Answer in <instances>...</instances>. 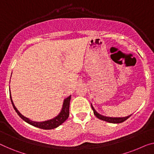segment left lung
I'll return each mask as SVG.
<instances>
[{
    "label": "left lung",
    "mask_w": 154,
    "mask_h": 154,
    "mask_svg": "<svg viewBox=\"0 0 154 154\" xmlns=\"http://www.w3.org/2000/svg\"><path fill=\"white\" fill-rule=\"evenodd\" d=\"M91 107H92V109H93V113L94 115L97 117V118H99L100 120H102L103 121H105V122H110V123H116V124H118V123H122L123 122H125L126 120H127V119L131 117V115H130V116H128L127 117H125V118H109V117H105V116H101L100 114L97 113V112L95 109H94V108L93 107V106L91 105Z\"/></svg>",
    "instance_id": "1"
}]
</instances>
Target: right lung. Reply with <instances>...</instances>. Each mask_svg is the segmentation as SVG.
Returning a JSON list of instances; mask_svg holds the SVG:
<instances>
[{
	"instance_id": "right-lung-1",
	"label": "right lung",
	"mask_w": 154,
	"mask_h": 154,
	"mask_svg": "<svg viewBox=\"0 0 154 154\" xmlns=\"http://www.w3.org/2000/svg\"><path fill=\"white\" fill-rule=\"evenodd\" d=\"M70 99H71L70 95L68 97L66 98V99H65V100H64L63 102L62 110H61V113H59L58 115V116H57L56 118L48 121L42 122H33V121L29 120L28 118H26V117L22 116V115L19 113V111H18L17 108L15 107L14 104L12 100H11V95H10V100H11V104H12V106L16 111V112H17V114L20 116V118H21L22 120H23L25 122H26L29 124V125L34 126V127L42 128V129H45V130L52 129V128H57V127H59V125H61V124L63 123L64 122L67 120L68 116H69V108H70Z\"/></svg>"
}]
</instances>
